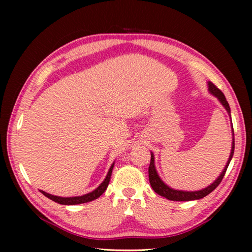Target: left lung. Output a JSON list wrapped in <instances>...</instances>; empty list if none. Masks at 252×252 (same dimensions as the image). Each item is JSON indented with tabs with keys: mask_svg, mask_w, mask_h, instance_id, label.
I'll return each mask as SVG.
<instances>
[{
	"mask_svg": "<svg viewBox=\"0 0 252 252\" xmlns=\"http://www.w3.org/2000/svg\"><path fill=\"white\" fill-rule=\"evenodd\" d=\"M209 91H210L213 95H216L218 97L219 101L222 103V105L225 108V110L228 111V113L230 114V106L228 101L225 100V96L221 90H219L218 88L216 87L215 84L212 82H209ZM233 130V126H232ZM234 152V139L232 140V148H231V153H230L229 160L225 164V167L223 169V171L221 172V174L219 176V178L217 180L204 189L200 190V191H181V190H173L171 188H169L167 185H164L163 181L161 180L158 176L157 170L155 167V157H153V153H151V160H150V165H149V181H150V185L152 187V189L155 190V192H157L158 194L162 195V197L167 198L168 200H172V201H191V200H198L204 198L206 195H208L209 193H211L213 190L216 189L217 187L220 185V182L222 181V179L224 177V173L227 171L228 165L230 163V161L232 159Z\"/></svg>",
	"mask_w": 252,
	"mask_h": 252,
	"instance_id": "left-lung-1",
	"label": "left lung"
}]
</instances>
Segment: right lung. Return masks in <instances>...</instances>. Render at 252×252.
Returning a JSON list of instances; mask_svg holds the SVG:
<instances>
[{
    "mask_svg": "<svg viewBox=\"0 0 252 252\" xmlns=\"http://www.w3.org/2000/svg\"><path fill=\"white\" fill-rule=\"evenodd\" d=\"M113 165H114V163L111 165V168L109 170L108 174H106L104 181L102 182L101 185L97 187L94 191H92V192L88 193V194H83V195H81V197L62 198V197H58V195H53V194L46 193V192H44V191H42V190H41V192L43 193L45 197H48L49 199L52 200V201L58 202L60 204H65V206H71V204H80V203H85V202L93 201V200H95V199L99 198L100 195L106 190V188H108L109 182H110V179H111V174H112Z\"/></svg>",
    "mask_w": 252,
    "mask_h": 252,
    "instance_id": "add662e5",
    "label": "right lung"
}]
</instances>
